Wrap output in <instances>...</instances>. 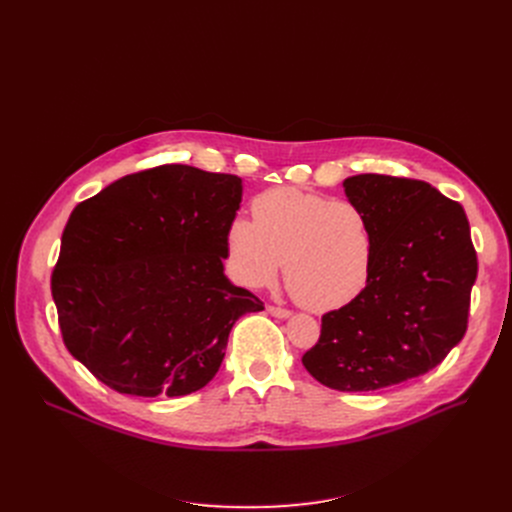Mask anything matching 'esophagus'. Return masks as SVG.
<instances>
[{
    "instance_id": "esophagus-1",
    "label": "esophagus",
    "mask_w": 512,
    "mask_h": 512,
    "mask_svg": "<svg viewBox=\"0 0 512 512\" xmlns=\"http://www.w3.org/2000/svg\"><path fill=\"white\" fill-rule=\"evenodd\" d=\"M267 313L278 317V319H286L290 317V311L288 309H282V307H274V305H267Z\"/></svg>"
}]
</instances>
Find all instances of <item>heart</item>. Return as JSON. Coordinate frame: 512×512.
<instances>
[{"label": "heart", "mask_w": 512, "mask_h": 512, "mask_svg": "<svg viewBox=\"0 0 512 512\" xmlns=\"http://www.w3.org/2000/svg\"><path fill=\"white\" fill-rule=\"evenodd\" d=\"M253 220L226 228V263L247 288L272 284L284 259V282L297 303L324 313L351 303L371 270V232L351 201L274 188L253 199Z\"/></svg>", "instance_id": "b5f03b06"}]
</instances>
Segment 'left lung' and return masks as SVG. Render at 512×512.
I'll return each instance as SVG.
<instances>
[{"instance_id": "obj_1", "label": "left lung", "mask_w": 512, "mask_h": 512, "mask_svg": "<svg viewBox=\"0 0 512 512\" xmlns=\"http://www.w3.org/2000/svg\"><path fill=\"white\" fill-rule=\"evenodd\" d=\"M342 186L367 220L371 270L321 317L303 365L332 390L371 392L427 373L463 340L477 255L465 209L432 184L359 174Z\"/></svg>"}]
</instances>
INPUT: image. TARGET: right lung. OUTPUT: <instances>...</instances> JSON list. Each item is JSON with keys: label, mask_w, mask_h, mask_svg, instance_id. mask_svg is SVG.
I'll list each match as a JSON object with an SVG mask.
<instances>
[{"label": "right lung", "mask_w": 512, "mask_h": 512, "mask_svg": "<svg viewBox=\"0 0 512 512\" xmlns=\"http://www.w3.org/2000/svg\"><path fill=\"white\" fill-rule=\"evenodd\" d=\"M240 201L238 176L172 164L74 207L51 294L66 348L99 382L153 398L213 380L236 319L263 309L224 274Z\"/></svg>", "instance_id": "add662e5"}]
</instances>
